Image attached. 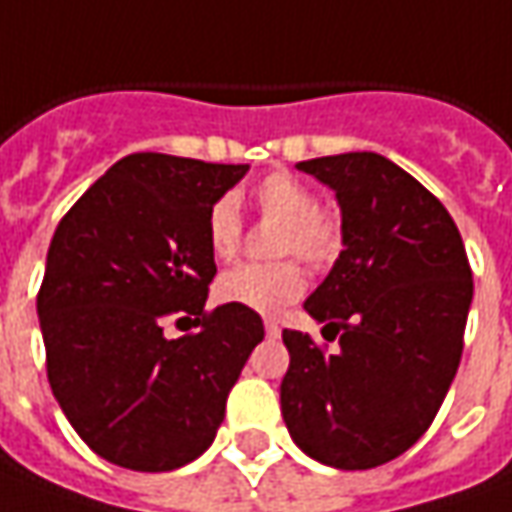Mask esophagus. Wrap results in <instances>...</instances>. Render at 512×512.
I'll return each instance as SVG.
<instances>
[{"mask_svg": "<svg viewBox=\"0 0 512 512\" xmlns=\"http://www.w3.org/2000/svg\"><path fill=\"white\" fill-rule=\"evenodd\" d=\"M266 334H269V337H280V326H277L274 320H266Z\"/></svg>", "mask_w": 512, "mask_h": 512, "instance_id": "1", "label": "esophagus"}]
</instances>
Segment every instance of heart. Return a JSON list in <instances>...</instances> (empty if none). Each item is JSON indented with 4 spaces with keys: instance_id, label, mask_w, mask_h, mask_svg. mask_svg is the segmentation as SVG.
<instances>
[{
    "instance_id": "obj_1",
    "label": "heart",
    "mask_w": 512,
    "mask_h": 512,
    "mask_svg": "<svg viewBox=\"0 0 512 512\" xmlns=\"http://www.w3.org/2000/svg\"><path fill=\"white\" fill-rule=\"evenodd\" d=\"M252 201L263 218L280 221L274 252L297 255L314 269L334 263L343 252V218L317 203L309 184L289 172H272L260 178L252 189ZM243 240V221L232 195H223L206 212V243L218 260L238 255ZM306 289V274L297 260H277L269 266L243 263L215 280V297L226 306L277 314L294 303Z\"/></svg>"
}]
</instances>
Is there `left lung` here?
I'll use <instances>...</instances> for the list:
<instances>
[{"instance_id": "8db88e82", "label": "left lung", "mask_w": 512, "mask_h": 512, "mask_svg": "<svg viewBox=\"0 0 512 512\" xmlns=\"http://www.w3.org/2000/svg\"><path fill=\"white\" fill-rule=\"evenodd\" d=\"M297 169L331 186L343 212L345 249L303 303L340 348L286 328L280 408L311 459L368 470L431 428L462 360L473 274L448 209L394 161L345 152Z\"/></svg>"}]
</instances>
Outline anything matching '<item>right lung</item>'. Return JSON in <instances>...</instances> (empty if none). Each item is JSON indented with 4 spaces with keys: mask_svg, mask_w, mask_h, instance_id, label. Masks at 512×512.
<instances>
[{
    "mask_svg": "<svg viewBox=\"0 0 512 512\" xmlns=\"http://www.w3.org/2000/svg\"><path fill=\"white\" fill-rule=\"evenodd\" d=\"M246 164L135 152L70 206L36 297L47 379L84 445L127 470L198 459L263 340L257 311H206L215 255L206 212ZM176 320L199 328L169 341Z\"/></svg>",
    "mask_w": 512,
    "mask_h": 512,
    "instance_id": "add662e5",
    "label": "right lung"
}]
</instances>
